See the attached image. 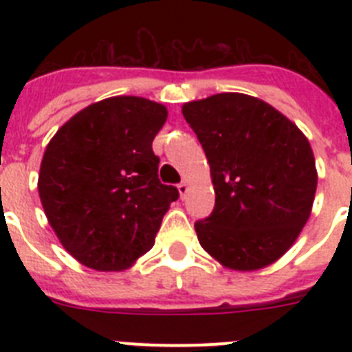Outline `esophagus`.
Here are the masks:
<instances>
[{
	"label": "esophagus",
	"mask_w": 352,
	"mask_h": 352,
	"mask_svg": "<svg viewBox=\"0 0 352 352\" xmlns=\"http://www.w3.org/2000/svg\"><path fill=\"white\" fill-rule=\"evenodd\" d=\"M178 192H179V197H185V195H186V192H188V183H186V182H182V183H179V185H178Z\"/></svg>",
	"instance_id": "1"
}]
</instances>
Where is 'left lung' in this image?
Listing matches in <instances>:
<instances>
[{
    "label": "left lung",
    "instance_id": "8db88e82",
    "mask_svg": "<svg viewBox=\"0 0 352 352\" xmlns=\"http://www.w3.org/2000/svg\"><path fill=\"white\" fill-rule=\"evenodd\" d=\"M210 162L214 208L195 222L199 243L226 268L280 259L312 211L317 170L309 139L266 102L219 93L182 109Z\"/></svg>",
    "mask_w": 352,
    "mask_h": 352
}]
</instances>
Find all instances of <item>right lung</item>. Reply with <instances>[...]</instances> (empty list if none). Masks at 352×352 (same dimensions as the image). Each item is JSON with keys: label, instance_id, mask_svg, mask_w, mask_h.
<instances>
[{"label": "right lung", "instance_id": "right-lung-1", "mask_svg": "<svg viewBox=\"0 0 352 352\" xmlns=\"http://www.w3.org/2000/svg\"><path fill=\"white\" fill-rule=\"evenodd\" d=\"M166 105L113 96L88 105L47 144L38 194L72 257L96 272H120L153 247L178 188L158 179L151 142Z\"/></svg>", "mask_w": 352, "mask_h": 352}]
</instances>
